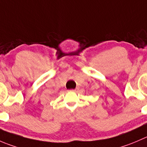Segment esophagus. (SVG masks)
<instances>
[{"mask_svg":"<svg viewBox=\"0 0 147 147\" xmlns=\"http://www.w3.org/2000/svg\"><path fill=\"white\" fill-rule=\"evenodd\" d=\"M78 90H79V88H76L75 90H72V91H74V92H75V91Z\"/></svg>","mask_w":147,"mask_h":147,"instance_id":"obj_1","label":"esophagus"}]
</instances>
